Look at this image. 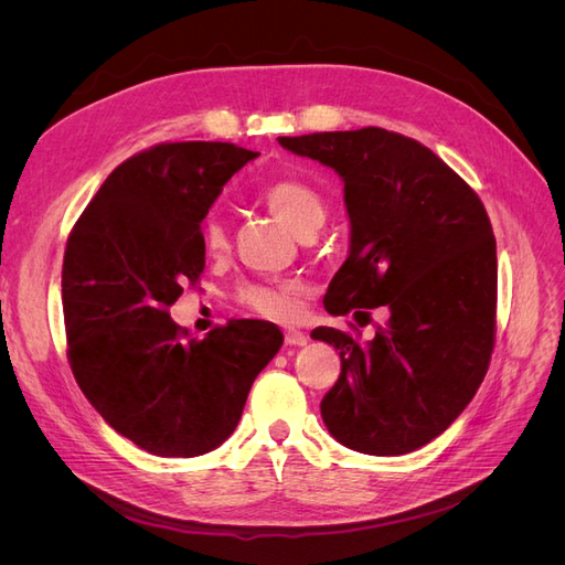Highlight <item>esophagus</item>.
Instances as JSON below:
<instances>
[{
    "mask_svg": "<svg viewBox=\"0 0 565 565\" xmlns=\"http://www.w3.org/2000/svg\"><path fill=\"white\" fill-rule=\"evenodd\" d=\"M306 341H309V337H306L301 330H295V328L285 330V344L287 347H306Z\"/></svg>",
    "mask_w": 565,
    "mask_h": 565,
    "instance_id": "obj_1",
    "label": "esophagus"
}]
</instances>
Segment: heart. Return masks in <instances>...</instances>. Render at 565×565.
I'll list each match as a JSON object with an SVG mask.
<instances>
[{
    "instance_id": "heart-1",
    "label": "heart",
    "mask_w": 565,
    "mask_h": 565,
    "mask_svg": "<svg viewBox=\"0 0 565 565\" xmlns=\"http://www.w3.org/2000/svg\"><path fill=\"white\" fill-rule=\"evenodd\" d=\"M259 198L266 207L276 214L282 224L297 233L299 237L306 233H316L324 218H328V202L320 195L316 185L301 181L297 177H278L262 185ZM200 243L210 256L224 254L228 247V233L224 218L216 212L207 214L200 224ZM235 301L245 309L259 313L270 320H285L295 313L297 285L280 282H243L235 287Z\"/></svg>"
}]
</instances>
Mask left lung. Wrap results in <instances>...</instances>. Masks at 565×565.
Listing matches in <instances>:
<instances>
[{
    "label": "left lung",
    "instance_id": "8db88e82",
    "mask_svg": "<svg viewBox=\"0 0 565 565\" xmlns=\"http://www.w3.org/2000/svg\"><path fill=\"white\" fill-rule=\"evenodd\" d=\"M344 181L351 252L324 295L332 316L386 306L374 339L318 328L339 349L328 431L365 455H405L440 436L481 386L494 347L498 254L473 188L434 150L380 127L280 136Z\"/></svg>",
    "mask_w": 565,
    "mask_h": 565
}]
</instances>
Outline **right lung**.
Wrapping results in <instances>:
<instances>
[{
  "instance_id": "right-lung-1",
  "label": "right lung",
  "mask_w": 565,
  "mask_h": 565,
  "mask_svg": "<svg viewBox=\"0 0 565 565\" xmlns=\"http://www.w3.org/2000/svg\"><path fill=\"white\" fill-rule=\"evenodd\" d=\"M259 152L221 141L158 143L115 167L67 235V361L117 434L158 457H198L241 422L247 393L282 347L264 320L204 339L169 318L204 268L200 224Z\"/></svg>"
}]
</instances>
